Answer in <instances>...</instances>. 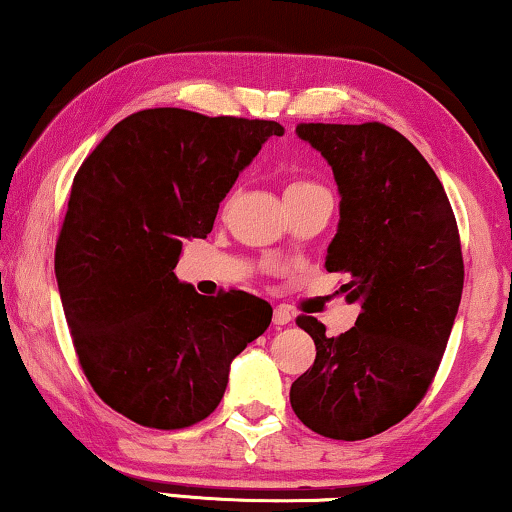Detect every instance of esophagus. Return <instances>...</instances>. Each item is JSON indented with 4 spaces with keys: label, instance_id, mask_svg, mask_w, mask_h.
<instances>
[{
    "label": "esophagus",
    "instance_id": "1",
    "mask_svg": "<svg viewBox=\"0 0 512 512\" xmlns=\"http://www.w3.org/2000/svg\"><path fill=\"white\" fill-rule=\"evenodd\" d=\"M291 319H293V312L291 307L286 305H277L275 312H272V321H275V326H286Z\"/></svg>",
    "mask_w": 512,
    "mask_h": 512
}]
</instances>
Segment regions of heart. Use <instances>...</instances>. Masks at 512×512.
I'll return each instance as SVG.
<instances>
[{
  "mask_svg": "<svg viewBox=\"0 0 512 512\" xmlns=\"http://www.w3.org/2000/svg\"><path fill=\"white\" fill-rule=\"evenodd\" d=\"M314 186H319V184H314V181H310V179H293L291 184H289V188H286V193L307 191V188H314Z\"/></svg>",
  "mask_w": 512,
  "mask_h": 512,
  "instance_id": "heart-1",
  "label": "heart"
}]
</instances>
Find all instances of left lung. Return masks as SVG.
I'll use <instances>...</instances> for the list:
<instances>
[{
    "label": "left lung",
    "mask_w": 512,
    "mask_h": 512,
    "mask_svg": "<svg viewBox=\"0 0 512 512\" xmlns=\"http://www.w3.org/2000/svg\"><path fill=\"white\" fill-rule=\"evenodd\" d=\"M333 167L340 223L326 256L345 272L356 324L328 338L312 335L314 366L291 384V408L307 429L333 440H363L410 415L429 391L464 291L457 219L422 153L384 123H298Z\"/></svg>",
    "instance_id": "obj_1"
}]
</instances>
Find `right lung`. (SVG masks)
Segmentation results:
<instances>
[{
  "label": "right lung",
  "instance_id": "obj_1",
  "mask_svg": "<svg viewBox=\"0 0 512 512\" xmlns=\"http://www.w3.org/2000/svg\"><path fill=\"white\" fill-rule=\"evenodd\" d=\"M277 121L158 107L116 123L76 172L55 277L90 387L149 429L212 415L230 361L265 333L272 307L244 291L181 284V244L212 233L219 202Z\"/></svg>",
  "mask_w": 512,
  "mask_h": 512
}]
</instances>
